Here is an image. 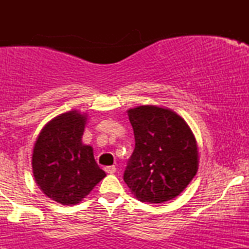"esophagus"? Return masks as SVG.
Returning a JSON list of instances; mask_svg holds the SVG:
<instances>
[{
  "label": "esophagus",
  "mask_w": 249,
  "mask_h": 249,
  "mask_svg": "<svg viewBox=\"0 0 249 249\" xmlns=\"http://www.w3.org/2000/svg\"><path fill=\"white\" fill-rule=\"evenodd\" d=\"M104 170H105V172L108 174H113L116 172V166H107Z\"/></svg>",
  "instance_id": "esophagus-1"
}]
</instances>
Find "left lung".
Instances as JSON below:
<instances>
[{
    "mask_svg": "<svg viewBox=\"0 0 249 249\" xmlns=\"http://www.w3.org/2000/svg\"><path fill=\"white\" fill-rule=\"evenodd\" d=\"M136 146L124 181L142 202L160 204L179 196L198 171V147L186 122L168 108L128 110Z\"/></svg>",
    "mask_w": 249,
    "mask_h": 249,
    "instance_id": "obj_1",
    "label": "left lung"
}]
</instances>
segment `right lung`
I'll use <instances>...</instances> for the list:
<instances>
[{"label":"right lung","instance_id":"1","mask_svg":"<svg viewBox=\"0 0 249 249\" xmlns=\"http://www.w3.org/2000/svg\"><path fill=\"white\" fill-rule=\"evenodd\" d=\"M87 117L69 111L48 123L33 153L34 177L43 193L62 205L78 204L107 174L92 147L82 142Z\"/></svg>","mask_w":249,"mask_h":249}]
</instances>
